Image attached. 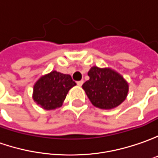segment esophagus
I'll return each mask as SVG.
<instances>
[{
  "label": "esophagus",
  "mask_w": 158,
  "mask_h": 158,
  "mask_svg": "<svg viewBox=\"0 0 158 158\" xmlns=\"http://www.w3.org/2000/svg\"><path fill=\"white\" fill-rule=\"evenodd\" d=\"M83 83H84V81H83V80H80V81H78V82H77V85H78L79 86H81V85H83Z\"/></svg>",
  "instance_id": "esophagus-1"
}]
</instances>
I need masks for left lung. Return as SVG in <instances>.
I'll use <instances>...</instances> for the list:
<instances>
[{"instance_id":"obj_1","label":"left lung","mask_w":158,"mask_h":158,"mask_svg":"<svg viewBox=\"0 0 158 158\" xmlns=\"http://www.w3.org/2000/svg\"><path fill=\"white\" fill-rule=\"evenodd\" d=\"M88 76L90 79L82 87L94 106L101 109H112L125 101L128 84L121 74L110 68L93 66Z\"/></svg>"}]
</instances>
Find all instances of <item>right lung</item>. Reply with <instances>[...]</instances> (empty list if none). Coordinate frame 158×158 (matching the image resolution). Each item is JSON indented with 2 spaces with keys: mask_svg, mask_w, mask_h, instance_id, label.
<instances>
[{
  "mask_svg": "<svg viewBox=\"0 0 158 158\" xmlns=\"http://www.w3.org/2000/svg\"><path fill=\"white\" fill-rule=\"evenodd\" d=\"M76 83L69 74L52 71L35 82L32 98L44 109H56L62 106L69 90Z\"/></svg>",
  "mask_w": 158,
  "mask_h": 158,
  "instance_id": "obj_1",
  "label": "right lung"
}]
</instances>
